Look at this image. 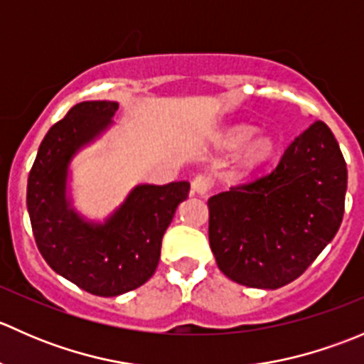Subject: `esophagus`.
Returning a JSON list of instances; mask_svg holds the SVG:
<instances>
[{
  "mask_svg": "<svg viewBox=\"0 0 364 364\" xmlns=\"http://www.w3.org/2000/svg\"><path fill=\"white\" fill-rule=\"evenodd\" d=\"M209 188H211V181H209L205 176H196L192 181V192L197 193V196H205V193L209 192Z\"/></svg>",
  "mask_w": 364,
  "mask_h": 364,
  "instance_id": "1",
  "label": "esophagus"
}]
</instances>
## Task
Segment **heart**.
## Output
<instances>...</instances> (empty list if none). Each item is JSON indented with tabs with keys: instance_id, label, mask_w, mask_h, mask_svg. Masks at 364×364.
Returning <instances> with one entry per match:
<instances>
[{
	"instance_id": "heart-1",
	"label": "heart",
	"mask_w": 364,
	"mask_h": 364,
	"mask_svg": "<svg viewBox=\"0 0 364 364\" xmlns=\"http://www.w3.org/2000/svg\"><path fill=\"white\" fill-rule=\"evenodd\" d=\"M255 128L250 124H234L227 128L218 139V148L223 151H234L240 148L234 159V172L240 176L248 174L253 168L262 165L271 156L274 149V141L271 135H255Z\"/></svg>"
}]
</instances>
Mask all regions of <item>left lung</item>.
Here are the masks:
<instances>
[{
	"label": "left lung",
	"mask_w": 364,
	"mask_h": 364,
	"mask_svg": "<svg viewBox=\"0 0 364 364\" xmlns=\"http://www.w3.org/2000/svg\"><path fill=\"white\" fill-rule=\"evenodd\" d=\"M345 192L338 142L315 121L269 174L208 200L209 245L220 271L253 289L291 284L338 232Z\"/></svg>",
	"instance_id": "obj_1"
}]
</instances>
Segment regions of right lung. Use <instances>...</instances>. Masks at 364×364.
<instances>
[{
	"mask_svg": "<svg viewBox=\"0 0 364 364\" xmlns=\"http://www.w3.org/2000/svg\"><path fill=\"white\" fill-rule=\"evenodd\" d=\"M116 102L87 100L73 105L40 144L28 178L33 236L46 262L95 296L112 297L141 287L155 273L161 237L188 181L134 186L100 222L77 211L72 197V161L114 127Z\"/></svg>",
	"mask_w": 364,
	"mask_h": 364,
	"instance_id": "add662e5",
	"label": "right lung"
}]
</instances>
